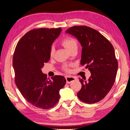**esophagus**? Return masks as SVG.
Returning <instances> with one entry per match:
<instances>
[{
	"label": "esophagus",
	"instance_id": "obj_1",
	"mask_svg": "<svg viewBox=\"0 0 130 130\" xmlns=\"http://www.w3.org/2000/svg\"><path fill=\"white\" fill-rule=\"evenodd\" d=\"M76 79V77H72V76H66V80L67 83H72L73 81H74Z\"/></svg>",
	"mask_w": 130,
	"mask_h": 130
}]
</instances>
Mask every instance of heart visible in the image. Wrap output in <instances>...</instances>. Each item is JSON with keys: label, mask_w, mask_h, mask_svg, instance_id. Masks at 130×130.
Masks as SVG:
<instances>
[{"label": "heart", "mask_w": 130, "mask_h": 130, "mask_svg": "<svg viewBox=\"0 0 130 130\" xmlns=\"http://www.w3.org/2000/svg\"><path fill=\"white\" fill-rule=\"evenodd\" d=\"M61 43L69 51L72 50L74 48H77V43L76 40L73 38L70 37H66L64 38H63L61 41ZM54 52L55 50L54 47H51L50 51V57H53L54 56ZM63 69L66 72H69V66L67 65L64 66Z\"/></svg>", "instance_id": "b5f03b06"}]
</instances>
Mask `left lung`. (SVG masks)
<instances>
[{
	"label": "left lung",
	"mask_w": 130,
	"mask_h": 130,
	"mask_svg": "<svg viewBox=\"0 0 130 130\" xmlns=\"http://www.w3.org/2000/svg\"><path fill=\"white\" fill-rule=\"evenodd\" d=\"M66 32L80 43V64L86 65L91 76L88 81L80 79L82 88L77 93L80 100L94 104L102 100L111 89L118 70V61L112 45L96 30L86 26H74Z\"/></svg>",
	"instance_id": "obj_1"
}]
</instances>
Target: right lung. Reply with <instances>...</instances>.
<instances>
[{"label":"right lung","mask_w":130,"mask_h":130,"mask_svg":"<svg viewBox=\"0 0 130 130\" xmlns=\"http://www.w3.org/2000/svg\"><path fill=\"white\" fill-rule=\"evenodd\" d=\"M61 30V28L31 30L19 41L13 54L16 85L27 102L41 109H49L58 102L60 90L66 82L63 76L47 79L41 70L50 58L51 45Z\"/></svg>","instance_id":"right-lung-1"}]
</instances>
